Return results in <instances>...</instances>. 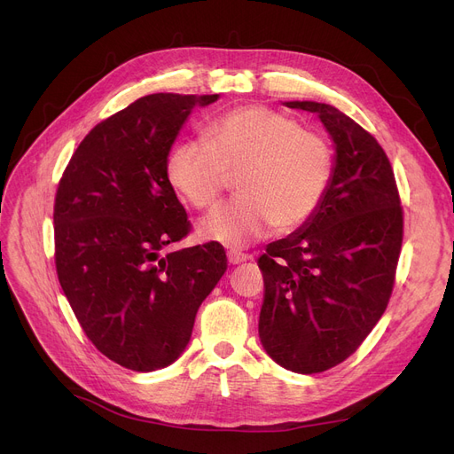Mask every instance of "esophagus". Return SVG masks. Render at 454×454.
<instances>
[{
	"mask_svg": "<svg viewBox=\"0 0 454 454\" xmlns=\"http://www.w3.org/2000/svg\"><path fill=\"white\" fill-rule=\"evenodd\" d=\"M250 255L248 254H243V252H237V250H230L228 252V261L230 265H239V263H245V261H248Z\"/></svg>",
	"mask_w": 454,
	"mask_h": 454,
	"instance_id": "34e87169",
	"label": "esophagus"
}]
</instances>
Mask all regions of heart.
I'll use <instances>...</instances> for the list:
<instances>
[{
	"instance_id": "b5f03b06",
	"label": "heart",
	"mask_w": 454,
	"mask_h": 454,
	"mask_svg": "<svg viewBox=\"0 0 454 454\" xmlns=\"http://www.w3.org/2000/svg\"><path fill=\"white\" fill-rule=\"evenodd\" d=\"M167 180L193 207L206 209L235 178L239 199L199 224L206 241L245 248L274 228L291 231L320 207L333 176V151L324 136L265 106H243L215 119L202 141L175 145Z\"/></svg>"
}]
</instances>
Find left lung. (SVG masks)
<instances>
[{
  "mask_svg": "<svg viewBox=\"0 0 454 454\" xmlns=\"http://www.w3.org/2000/svg\"><path fill=\"white\" fill-rule=\"evenodd\" d=\"M283 105L320 117L335 158L317 213L257 261L265 281L259 339L285 370L318 373L346 361L383 317L403 209L392 165L372 134L325 103Z\"/></svg>",
  "mask_w": 454,
  "mask_h": 454,
  "instance_id": "1",
  "label": "left lung"
}]
</instances>
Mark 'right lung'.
Instances as JSON below:
<instances>
[{
  "mask_svg": "<svg viewBox=\"0 0 454 454\" xmlns=\"http://www.w3.org/2000/svg\"><path fill=\"white\" fill-rule=\"evenodd\" d=\"M217 99L153 93L134 101L90 130L57 189L60 287L93 346L134 372L178 359L228 267L219 243L161 255L189 233L167 156L193 108Z\"/></svg>",
  "mask_w": 454,
  "mask_h": 454,
  "instance_id": "obj_1",
  "label": "right lung"
}]
</instances>
